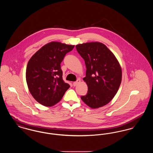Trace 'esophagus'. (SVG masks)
<instances>
[{"instance_id":"obj_1","label":"esophagus","mask_w":153,"mask_h":153,"mask_svg":"<svg viewBox=\"0 0 153 153\" xmlns=\"http://www.w3.org/2000/svg\"><path fill=\"white\" fill-rule=\"evenodd\" d=\"M80 82H81V80H80V79H78L76 81H74L73 83V86H74V87L76 86L77 84H79L80 83Z\"/></svg>"}]
</instances>
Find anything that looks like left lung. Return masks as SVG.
<instances>
[{
  "mask_svg": "<svg viewBox=\"0 0 153 153\" xmlns=\"http://www.w3.org/2000/svg\"><path fill=\"white\" fill-rule=\"evenodd\" d=\"M76 48L87 68L83 80L88 90L81 99L93 109L103 107L112 100L120 85V65L113 53L101 42L78 44Z\"/></svg>",
  "mask_w": 153,
  "mask_h": 153,
  "instance_id": "left-lung-1",
  "label": "left lung"
}]
</instances>
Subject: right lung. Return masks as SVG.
Here are the masks:
<instances>
[{
    "label": "right lung",
    "instance_id": "right-lung-1",
    "mask_svg": "<svg viewBox=\"0 0 153 153\" xmlns=\"http://www.w3.org/2000/svg\"><path fill=\"white\" fill-rule=\"evenodd\" d=\"M74 45L51 42L45 45L30 58L26 79L30 92L36 102L51 107L59 102L70 87L62 79L60 64Z\"/></svg>",
    "mask_w": 153,
    "mask_h": 153
}]
</instances>
